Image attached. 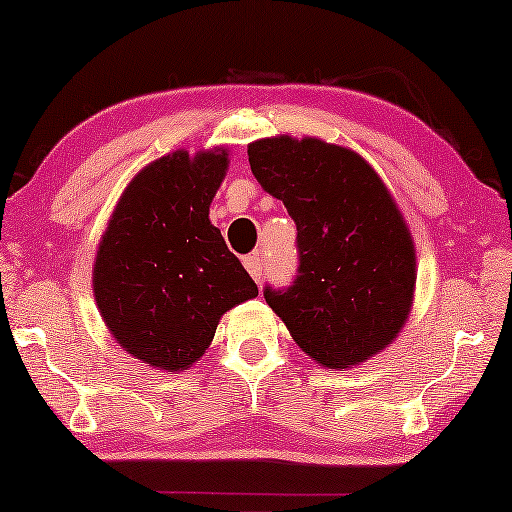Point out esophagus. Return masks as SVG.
<instances>
[{
    "label": "esophagus",
    "instance_id": "1",
    "mask_svg": "<svg viewBox=\"0 0 512 512\" xmlns=\"http://www.w3.org/2000/svg\"><path fill=\"white\" fill-rule=\"evenodd\" d=\"M244 268L249 270V275L254 277V282H261L263 272H265V268H263V258H261V256L251 254V256L244 258Z\"/></svg>",
    "mask_w": 512,
    "mask_h": 512
}]
</instances>
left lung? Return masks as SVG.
<instances>
[{
  "label": "left lung",
  "instance_id": "left-lung-1",
  "mask_svg": "<svg viewBox=\"0 0 512 512\" xmlns=\"http://www.w3.org/2000/svg\"><path fill=\"white\" fill-rule=\"evenodd\" d=\"M249 165L296 221V277L263 289L293 340L328 368L387 347L408 319L415 247L373 167L312 137L249 144Z\"/></svg>",
  "mask_w": 512,
  "mask_h": 512
}]
</instances>
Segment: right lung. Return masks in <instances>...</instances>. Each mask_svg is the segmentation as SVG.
Segmentation results:
<instances>
[{"label":"right lung","instance_id":"add662e5","mask_svg":"<svg viewBox=\"0 0 512 512\" xmlns=\"http://www.w3.org/2000/svg\"><path fill=\"white\" fill-rule=\"evenodd\" d=\"M228 153L177 151L125 188L95 258V300L114 338L137 359L184 370L214 338L221 314L258 286L209 223Z\"/></svg>","mask_w":512,"mask_h":512}]
</instances>
